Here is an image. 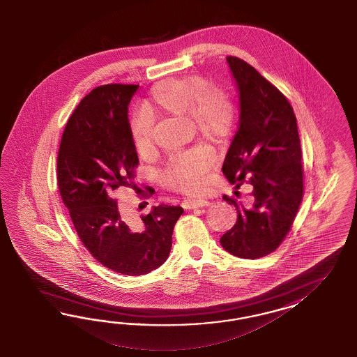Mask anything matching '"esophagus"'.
Here are the masks:
<instances>
[{"instance_id":"34e87169","label":"esophagus","mask_w":357,"mask_h":357,"mask_svg":"<svg viewBox=\"0 0 357 357\" xmlns=\"http://www.w3.org/2000/svg\"><path fill=\"white\" fill-rule=\"evenodd\" d=\"M182 206L185 209H195V208H200V206H209V202L206 199H185L183 200Z\"/></svg>"}]
</instances>
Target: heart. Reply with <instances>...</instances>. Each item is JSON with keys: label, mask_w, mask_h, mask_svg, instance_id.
<instances>
[{"label": "heart", "mask_w": 357, "mask_h": 357, "mask_svg": "<svg viewBox=\"0 0 357 357\" xmlns=\"http://www.w3.org/2000/svg\"><path fill=\"white\" fill-rule=\"evenodd\" d=\"M151 115L166 114L187 118L200 135L211 140H222L234 121V105L222 87L206 86L200 77L166 79L151 89L145 103ZM132 141L139 154L153 148V123L139 115L130 124ZM215 163V153L208 145L195 146L173 157L163 169V183L187 194H199L206 187V174Z\"/></svg>", "instance_id": "1"}]
</instances>
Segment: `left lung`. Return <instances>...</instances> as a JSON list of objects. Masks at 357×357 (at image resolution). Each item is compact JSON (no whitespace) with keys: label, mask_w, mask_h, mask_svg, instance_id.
Masks as SVG:
<instances>
[{"label":"left lung","mask_w":357,"mask_h":357,"mask_svg":"<svg viewBox=\"0 0 357 357\" xmlns=\"http://www.w3.org/2000/svg\"><path fill=\"white\" fill-rule=\"evenodd\" d=\"M227 61L241 112L222 173L236 190L246 182L252 192L246 206L224 195L238 218L220 243L234 257L257 259L278 249L292 227L303 202V153L288 99L246 61L233 56Z\"/></svg>","instance_id":"1"}]
</instances>
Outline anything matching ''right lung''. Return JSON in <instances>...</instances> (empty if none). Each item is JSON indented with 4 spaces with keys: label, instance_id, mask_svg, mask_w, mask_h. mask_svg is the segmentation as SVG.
<instances>
[{
    "label": "right lung",
    "instance_id": "right-lung-1",
    "mask_svg": "<svg viewBox=\"0 0 357 357\" xmlns=\"http://www.w3.org/2000/svg\"><path fill=\"white\" fill-rule=\"evenodd\" d=\"M139 85L91 90L65 127L57 155V183L77 234L96 259L114 272L140 276L169 258L182 206L161 204L137 218L120 216L114 194L132 187L139 157L128 106Z\"/></svg>",
    "mask_w": 357,
    "mask_h": 357
}]
</instances>
